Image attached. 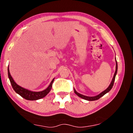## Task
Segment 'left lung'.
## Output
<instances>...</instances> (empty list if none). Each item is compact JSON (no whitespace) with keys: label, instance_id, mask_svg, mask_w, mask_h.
Returning <instances> with one entry per match:
<instances>
[{"label":"left lung","instance_id":"obj_1","mask_svg":"<svg viewBox=\"0 0 133 133\" xmlns=\"http://www.w3.org/2000/svg\"><path fill=\"white\" fill-rule=\"evenodd\" d=\"M116 71H115V73H114V75L113 77H112V79L111 82V83H110V84L109 85V86L107 87V88L104 91H102V93H100L98 95H97L96 96H93V97H89V96H84L83 95V94H81L80 93H78V92L76 91V90H75V89H74V91H75V93L76 94H77V95L80 97L82 98L83 99H84L85 100H88V101H94V100H98V99L100 98V97H102V96H103L106 93H107L108 92H109L110 90H111V89H112V86H113V84H114V80H115V78H116V76L117 75V62L116 61Z\"/></svg>","mask_w":133,"mask_h":133}]
</instances>
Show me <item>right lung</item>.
I'll return each instance as SVG.
<instances>
[{
    "instance_id": "add662e5",
    "label": "right lung",
    "mask_w": 133,
    "mask_h": 133,
    "mask_svg": "<svg viewBox=\"0 0 133 133\" xmlns=\"http://www.w3.org/2000/svg\"><path fill=\"white\" fill-rule=\"evenodd\" d=\"M8 71V77L9 78L10 83L11 84H12V86L13 90L15 91L16 93L19 94V95L22 97L26 99V100H39V99L44 97L50 91L51 87H52V84L54 82V80H55V78H54L52 81L51 82L50 84H49V86L47 87L46 89L44 90L41 91H33L29 90L24 89L23 87L20 86V85L16 84V83L15 82L13 78H12V76L10 75L9 66Z\"/></svg>"
}]
</instances>
